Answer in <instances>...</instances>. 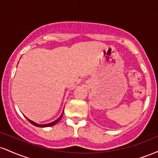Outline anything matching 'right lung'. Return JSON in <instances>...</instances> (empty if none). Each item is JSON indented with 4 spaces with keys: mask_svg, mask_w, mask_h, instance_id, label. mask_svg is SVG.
Returning <instances> with one entry per match:
<instances>
[{
    "mask_svg": "<svg viewBox=\"0 0 158 158\" xmlns=\"http://www.w3.org/2000/svg\"><path fill=\"white\" fill-rule=\"evenodd\" d=\"M63 114H64V110H63L62 113H61V116L59 117V118H58L57 119H56V120L53 121V122L50 123H47V124H39V123H35V122H33V121L30 120V119L27 118L26 116H25V117H26V118L27 119V120H28L29 122H30V123H32V124L33 125V126H37V127H40V128H45V127H50V126H54V125H56V123L59 122V121L60 120V119H61V117H62V116H63Z\"/></svg>",
    "mask_w": 158,
    "mask_h": 158,
    "instance_id": "right-lung-1",
    "label": "right lung"
}]
</instances>
